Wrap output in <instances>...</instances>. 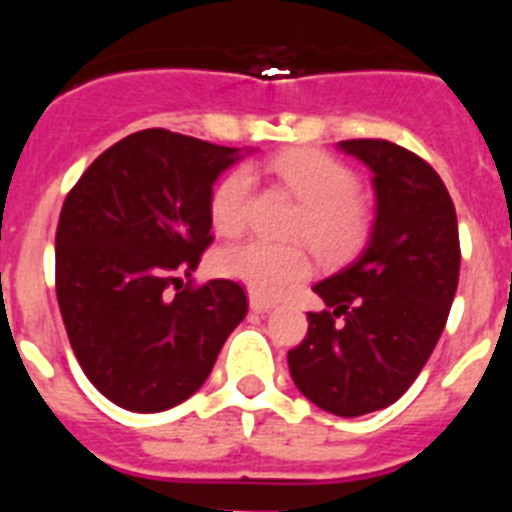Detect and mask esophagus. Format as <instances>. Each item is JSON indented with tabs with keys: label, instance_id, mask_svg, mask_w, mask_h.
Listing matches in <instances>:
<instances>
[{
	"label": "esophagus",
	"instance_id": "34e87169",
	"mask_svg": "<svg viewBox=\"0 0 512 512\" xmlns=\"http://www.w3.org/2000/svg\"><path fill=\"white\" fill-rule=\"evenodd\" d=\"M274 307V300H269V297L264 295H256V292H251V310L253 312H266Z\"/></svg>",
	"mask_w": 512,
	"mask_h": 512
}]
</instances>
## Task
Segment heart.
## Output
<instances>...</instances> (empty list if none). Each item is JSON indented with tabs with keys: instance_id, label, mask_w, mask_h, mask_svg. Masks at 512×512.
<instances>
[{
	"instance_id": "b5f03b06",
	"label": "heart",
	"mask_w": 512,
	"mask_h": 512,
	"mask_svg": "<svg viewBox=\"0 0 512 512\" xmlns=\"http://www.w3.org/2000/svg\"><path fill=\"white\" fill-rule=\"evenodd\" d=\"M269 171L282 187L302 200L292 235L307 238L325 259H346L372 235V210L359 197V179L338 158L318 148H287L269 158ZM253 176L246 166L215 184L210 194V220L220 235L241 233ZM215 269L238 279L256 295H279L310 277L312 256L305 243L243 241L217 251Z\"/></svg>"
}]
</instances>
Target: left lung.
<instances>
[{
	"label": "left lung",
	"instance_id": "obj_1",
	"mask_svg": "<svg viewBox=\"0 0 512 512\" xmlns=\"http://www.w3.org/2000/svg\"><path fill=\"white\" fill-rule=\"evenodd\" d=\"M374 171L377 220L354 264L315 284L323 312L287 354L297 390L341 418L408 392L433 354L459 284L454 202L428 161L390 140H341Z\"/></svg>",
	"mask_w": 512,
	"mask_h": 512
}]
</instances>
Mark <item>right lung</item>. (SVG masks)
<instances>
[{"label": "right lung", "instance_id": "add662e5", "mask_svg": "<svg viewBox=\"0 0 512 512\" xmlns=\"http://www.w3.org/2000/svg\"><path fill=\"white\" fill-rule=\"evenodd\" d=\"M235 161L238 148L140 130L94 158L66 194L58 307L87 379L120 408L161 413L192 397L246 318L238 282L179 279L212 243V184Z\"/></svg>", "mask_w": 512, "mask_h": 512}]
</instances>
